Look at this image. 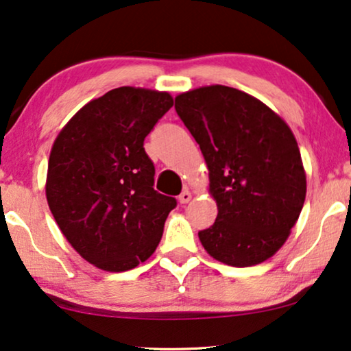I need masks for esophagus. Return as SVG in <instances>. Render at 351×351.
Wrapping results in <instances>:
<instances>
[{
	"mask_svg": "<svg viewBox=\"0 0 351 351\" xmlns=\"http://www.w3.org/2000/svg\"><path fill=\"white\" fill-rule=\"evenodd\" d=\"M190 200H192V192H190L189 189H185L184 192L179 195V202L180 203H189Z\"/></svg>",
	"mask_w": 351,
	"mask_h": 351,
	"instance_id": "34e87169",
	"label": "esophagus"
}]
</instances>
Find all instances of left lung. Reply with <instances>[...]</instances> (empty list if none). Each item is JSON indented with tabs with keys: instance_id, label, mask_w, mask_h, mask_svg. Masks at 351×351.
I'll return each instance as SVG.
<instances>
[{
	"instance_id": "left-lung-1",
	"label": "left lung",
	"mask_w": 351,
	"mask_h": 351,
	"mask_svg": "<svg viewBox=\"0 0 351 351\" xmlns=\"http://www.w3.org/2000/svg\"><path fill=\"white\" fill-rule=\"evenodd\" d=\"M176 110L200 146L218 206L198 232L211 257L252 267L278 252L306 198V172L291 128L262 101L228 86L176 97Z\"/></svg>"
}]
</instances>
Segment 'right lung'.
Here are the masks:
<instances>
[{"label": "right lung", "mask_w": 351, "mask_h": 351, "mask_svg": "<svg viewBox=\"0 0 351 351\" xmlns=\"http://www.w3.org/2000/svg\"><path fill=\"white\" fill-rule=\"evenodd\" d=\"M174 106L161 90L112 89L81 107L51 146L45 195L60 231L84 261L127 271L148 261L176 198L158 193L143 143Z\"/></svg>", "instance_id": "1"}]
</instances>
